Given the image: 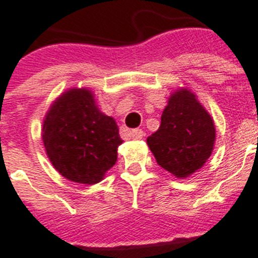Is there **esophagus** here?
Returning <instances> with one entry per match:
<instances>
[{"instance_id":"obj_1","label":"esophagus","mask_w":258,"mask_h":258,"mask_svg":"<svg viewBox=\"0 0 258 258\" xmlns=\"http://www.w3.org/2000/svg\"><path fill=\"white\" fill-rule=\"evenodd\" d=\"M130 134H131V138H133V139H136V140L142 139L143 136H144V133H143L142 130H139V128L133 130V131H131Z\"/></svg>"}]
</instances>
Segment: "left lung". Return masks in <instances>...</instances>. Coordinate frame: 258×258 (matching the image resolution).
<instances>
[{"label":"left lung","instance_id":"8db88e82","mask_svg":"<svg viewBox=\"0 0 258 258\" xmlns=\"http://www.w3.org/2000/svg\"><path fill=\"white\" fill-rule=\"evenodd\" d=\"M214 142L213 118L187 89L172 94L159 130L147 139L157 164L177 178L201 169L211 156Z\"/></svg>","mask_w":258,"mask_h":258}]
</instances>
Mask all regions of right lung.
Here are the masks:
<instances>
[{
    "label": "right lung",
    "mask_w": 258,
    "mask_h": 258,
    "mask_svg": "<svg viewBox=\"0 0 258 258\" xmlns=\"http://www.w3.org/2000/svg\"><path fill=\"white\" fill-rule=\"evenodd\" d=\"M43 143L52 165L79 183L99 182L115 165L123 140L86 89H71L52 103L43 123Z\"/></svg>",
    "instance_id": "right-lung-1"
}]
</instances>
